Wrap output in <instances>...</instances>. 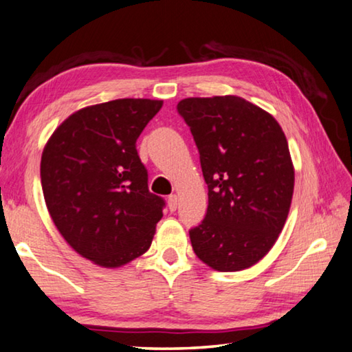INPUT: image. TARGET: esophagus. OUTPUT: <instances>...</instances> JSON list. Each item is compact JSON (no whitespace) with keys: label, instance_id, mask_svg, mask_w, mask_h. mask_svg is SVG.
Wrapping results in <instances>:
<instances>
[{"label":"esophagus","instance_id":"obj_1","mask_svg":"<svg viewBox=\"0 0 352 352\" xmlns=\"http://www.w3.org/2000/svg\"><path fill=\"white\" fill-rule=\"evenodd\" d=\"M177 204H179V199H177L176 195H170V197H168V209L171 212H175L177 209Z\"/></svg>","mask_w":352,"mask_h":352}]
</instances>
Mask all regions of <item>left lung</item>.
Returning <instances> with one entry per match:
<instances>
[{
  "label": "left lung",
  "instance_id": "obj_1",
  "mask_svg": "<svg viewBox=\"0 0 352 352\" xmlns=\"http://www.w3.org/2000/svg\"><path fill=\"white\" fill-rule=\"evenodd\" d=\"M177 112L209 188L206 218L190 230L195 254L217 272L250 268L274 246L290 212L295 166L284 131L235 95L186 98Z\"/></svg>",
  "mask_w": 352,
  "mask_h": 352
}]
</instances>
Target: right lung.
I'll return each instance as SVG.
<instances>
[{"label": "right lung", "instance_id": "1", "mask_svg": "<svg viewBox=\"0 0 352 352\" xmlns=\"http://www.w3.org/2000/svg\"><path fill=\"white\" fill-rule=\"evenodd\" d=\"M162 100L122 98L82 107L57 126L40 160L51 220L79 256L118 268L149 250L164 199L148 190L135 142Z\"/></svg>", "mask_w": 352, "mask_h": 352}]
</instances>
